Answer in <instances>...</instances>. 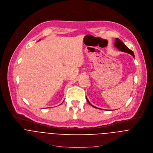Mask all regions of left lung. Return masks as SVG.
<instances>
[{"instance_id": "left-lung-1", "label": "left lung", "mask_w": 153, "mask_h": 153, "mask_svg": "<svg viewBox=\"0 0 153 153\" xmlns=\"http://www.w3.org/2000/svg\"><path fill=\"white\" fill-rule=\"evenodd\" d=\"M114 45H115V47L117 49H118V50H120L121 51H123V52H125V53H127L131 54L133 57H134V53H133V51H132L131 50H130L129 48H128L126 47V45L120 39H119L118 38H116V39H115V44H114ZM86 99H87V100L88 103L91 106H93V108H97V109H100V108H96V106H93V105H91V104L90 103V102H89V100H88V99H87V97H86Z\"/></svg>"}]
</instances>
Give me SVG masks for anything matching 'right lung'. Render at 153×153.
<instances>
[{
  "instance_id": "obj_1",
  "label": "right lung",
  "mask_w": 153,
  "mask_h": 153,
  "mask_svg": "<svg viewBox=\"0 0 153 153\" xmlns=\"http://www.w3.org/2000/svg\"><path fill=\"white\" fill-rule=\"evenodd\" d=\"M40 40H41V39H40ZM40 40H39V41H40Z\"/></svg>"
}]
</instances>
